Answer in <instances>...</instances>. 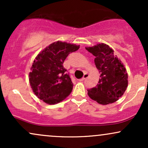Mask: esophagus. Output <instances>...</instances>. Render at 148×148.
<instances>
[{
  "label": "esophagus",
  "instance_id": "1",
  "mask_svg": "<svg viewBox=\"0 0 148 148\" xmlns=\"http://www.w3.org/2000/svg\"><path fill=\"white\" fill-rule=\"evenodd\" d=\"M88 76H89V74H87V73H86V74H84V77H83L82 79H81V80H80V81H84L85 79H87V78L88 77Z\"/></svg>",
  "mask_w": 148,
  "mask_h": 148
}]
</instances>
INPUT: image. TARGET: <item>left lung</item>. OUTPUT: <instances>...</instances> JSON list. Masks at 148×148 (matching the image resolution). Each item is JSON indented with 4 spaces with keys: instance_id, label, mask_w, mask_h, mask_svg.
<instances>
[{
    "instance_id": "1",
    "label": "left lung",
    "mask_w": 148,
    "mask_h": 148,
    "mask_svg": "<svg viewBox=\"0 0 148 148\" xmlns=\"http://www.w3.org/2000/svg\"><path fill=\"white\" fill-rule=\"evenodd\" d=\"M95 56V63L100 79L96 87L88 90V95L102 105L114 103L121 97L128 86V74L125 64L114 54V51L104 43L86 47Z\"/></svg>"
}]
</instances>
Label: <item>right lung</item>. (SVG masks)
Masks as SVG:
<instances>
[{"mask_svg":"<svg viewBox=\"0 0 148 148\" xmlns=\"http://www.w3.org/2000/svg\"><path fill=\"white\" fill-rule=\"evenodd\" d=\"M80 46L57 41L40 52L34 60L29 73V83L39 99L48 104H56L72 92L73 84L66 74L63 62L70 53Z\"/></svg>","mask_w":148,"mask_h":148,"instance_id":"obj_1","label":"right lung"}]
</instances>
